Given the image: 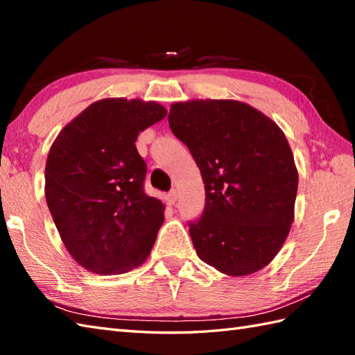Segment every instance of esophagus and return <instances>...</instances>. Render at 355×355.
Returning a JSON list of instances; mask_svg holds the SVG:
<instances>
[{
  "label": "esophagus",
  "instance_id": "1",
  "mask_svg": "<svg viewBox=\"0 0 355 355\" xmlns=\"http://www.w3.org/2000/svg\"><path fill=\"white\" fill-rule=\"evenodd\" d=\"M177 200H178V192L175 191V189H174V191H171V192L166 195V201H168L169 205H174V204L177 202Z\"/></svg>",
  "mask_w": 355,
  "mask_h": 355
}]
</instances>
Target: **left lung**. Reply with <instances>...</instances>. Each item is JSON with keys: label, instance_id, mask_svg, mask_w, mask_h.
<instances>
[{"label": "left lung", "instance_id": "left-lung-1", "mask_svg": "<svg viewBox=\"0 0 355 355\" xmlns=\"http://www.w3.org/2000/svg\"><path fill=\"white\" fill-rule=\"evenodd\" d=\"M168 121L205 184L202 216L189 228L198 257L230 277L268 266L289 236L298 192L283 130L236 100L172 103Z\"/></svg>", "mask_w": 355, "mask_h": 355}]
</instances>
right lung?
<instances>
[{
	"mask_svg": "<svg viewBox=\"0 0 355 355\" xmlns=\"http://www.w3.org/2000/svg\"><path fill=\"white\" fill-rule=\"evenodd\" d=\"M157 101L103 98L73 118L49 148L45 198L71 257L100 275H119L150 257L164 204L144 191L140 131L166 116Z\"/></svg>",
	"mask_w": 355,
	"mask_h": 355,
	"instance_id": "obj_1",
	"label": "right lung"
}]
</instances>
